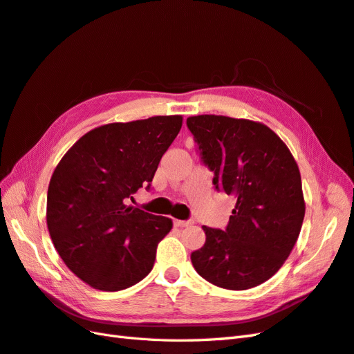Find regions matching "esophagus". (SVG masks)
<instances>
[{
  "label": "esophagus",
  "instance_id": "esophagus-1",
  "mask_svg": "<svg viewBox=\"0 0 354 354\" xmlns=\"http://www.w3.org/2000/svg\"><path fill=\"white\" fill-rule=\"evenodd\" d=\"M174 224H175L176 227H179V228H184V227L193 225V224H194V221H179V219H175Z\"/></svg>",
  "mask_w": 354,
  "mask_h": 354
}]
</instances>
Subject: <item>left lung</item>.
<instances>
[{
    "mask_svg": "<svg viewBox=\"0 0 354 354\" xmlns=\"http://www.w3.org/2000/svg\"><path fill=\"white\" fill-rule=\"evenodd\" d=\"M214 185L237 198L227 228L203 225L206 243L191 254L198 274L212 285L245 290L264 283L294 249L306 203L299 169L270 127L245 118H187Z\"/></svg>",
    "mask_w": 354,
    "mask_h": 354,
    "instance_id": "1",
    "label": "left lung"
}]
</instances>
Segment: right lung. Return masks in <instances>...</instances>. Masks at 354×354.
Instances as JSON below:
<instances>
[{"instance_id":"add662e5","label":"right lung","mask_w":354,"mask_h":354,"mask_svg":"<svg viewBox=\"0 0 354 354\" xmlns=\"http://www.w3.org/2000/svg\"><path fill=\"white\" fill-rule=\"evenodd\" d=\"M183 115H157L90 130L59 161L47 191V228L66 267L115 292L153 270L171 219L127 205L153 180Z\"/></svg>"}]
</instances>
